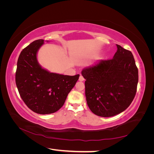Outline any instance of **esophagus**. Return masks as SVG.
Segmentation results:
<instances>
[{
    "label": "esophagus",
    "mask_w": 154,
    "mask_h": 154,
    "mask_svg": "<svg viewBox=\"0 0 154 154\" xmlns=\"http://www.w3.org/2000/svg\"><path fill=\"white\" fill-rule=\"evenodd\" d=\"M84 80H85L84 77H83L82 75H80V78H79V80H80V82H83V81H84Z\"/></svg>",
    "instance_id": "34e87169"
}]
</instances>
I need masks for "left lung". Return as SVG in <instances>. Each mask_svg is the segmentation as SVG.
I'll return each instance as SVG.
<instances>
[{"instance_id":"left-lung-1","label":"left lung","mask_w":154,"mask_h":154,"mask_svg":"<svg viewBox=\"0 0 154 154\" xmlns=\"http://www.w3.org/2000/svg\"><path fill=\"white\" fill-rule=\"evenodd\" d=\"M117 45L113 58L83 69L87 105L94 114L111 117L131 104L137 92L138 69L131 51Z\"/></svg>"}]
</instances>
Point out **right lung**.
Returning a JSON list of instances; mask_svg holds the SVG:
<instances>
[{
	"label": "right lung",
	"mask_w": 154,
	"mask_h": 154,
	"mask_svg": "<svg viewBox=\"0 0 154 154\" xmlns=\"http://www.w3.org/2000/svg\"><path fill=\"white\" fill-rule=\"evenodd\" d=\"M44 40H35L23 49L17 62L15 82L18 92L32 111L48 114L63 105L80 74L67 76L49 72L40 67L36 53Z\"/></svg>",
	"instance_id": "right-lung-1"
}]
</instances>
